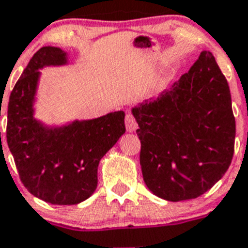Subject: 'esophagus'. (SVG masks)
Segmentation results:
<instances>
[{"mask_svg":"<svg viewBox=\"0 0 248 248\" xmlns=\"http://www.w3.org/2000/svg\"><path fill=\"white\" fill-rule=\"evenodd\" d=\"M124 124H126V129L127 132H135L137 129V122H136L135 117H133L131 113H127L126 120H124Z\"/></svg>","mask_w":248,"mask_h":248,"instance_id":"obj_1","label":"esophagus"}]
</instances>
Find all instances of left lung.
<instances>
[{
    "mask_svg": "<svg viewBox=\"0 0 248 248\" xmlns=\"http://www.w3.org/2000/svg\"><path fill=\"white\" fill-rule=\"evenodd\" d=\"M147 188L168 202L195 199L224 177L236 124L229 84L209 50L155 101L132 108Z\"/></svg>",
    "mask_w": 248,
    "mask_h": 248,
    "instance_id": "1",
    "label": "left lung"
}]
</instances>
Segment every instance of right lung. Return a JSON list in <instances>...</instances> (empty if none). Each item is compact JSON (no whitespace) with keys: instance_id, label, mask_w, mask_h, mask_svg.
<instances>
[{"instance_id":"1","label":"right lung","mask_w":248,"mask_h":248,"mask_svg":"<svg viewBox=\"0 0 248 248\" xmlns=\"http://www.w3.org/2000/svg\"><path fill=\"white\" fill-rule=\"evenodd\" d=\"M68 64L63 49H39L13 88L7 111V144L22 183L54 205L79 204L93 195L100 160L126 132L124 111L62 124L35 117L41 70Z\"/></svg>"}]
</instances>
